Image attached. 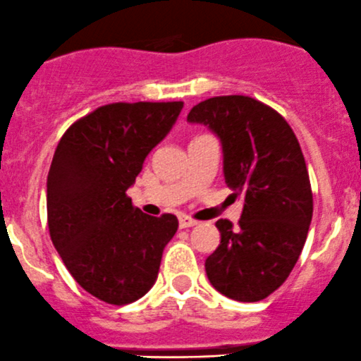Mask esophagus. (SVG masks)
<instances>
[{"mask_svg":"<svg viewBox=\"0 0 361 361\" xmlns=\"http://www.w3.org/2000/svg\"><path fill=\"white\" fill-rule=\"evenodd\" d=\"M195 224H196V221L191 219L189 216H184V214H180L179 216V226L180 228H191V226H195Z\"/></svg>","mask_w":361,"mask_h":361,"instance_id":"esophagus-1","label":"esophagus"}]
</instances>
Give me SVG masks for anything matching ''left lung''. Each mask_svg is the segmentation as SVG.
<instances>
[{
	"mask_svg": "<svg viewBox=\"0 0 361 361\" xmlns=\"http://www.w3.org/2000/svg\"><path fill=\"white\" fill-rule=\"evenodd\" d=\"M188 123L219 138L224 182L244 198L238 226L216 223L221 244L205 259L207 277L231 300H263L293 270L312 219L300 144L283 116L249 96L205 99Z\"/></svg>",
	"mask_w": 361,
	"mask_h": 361,
	"instance_id": "left-lung-1",
	"label": "left lung"
}]
</instances>
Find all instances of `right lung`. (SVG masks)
Returning <instances> with one entry per match:
<instances>
[{"label": "right lung", "mask_w": 361, "mask_h": 361, "mask_svg": "<svg viewBox=\"0 0 361 361\" xmlns=\"http://www.w3.org/2000/svg\"><path fill=\"white\" fill-rule=\"evenodd\" d=\"M182 106L112 103L71 124L59 140L47 177L49 231L68 272L99 300L131 303L158 279L179 221L135 209L126 191Z\"/></svg>", "instance_id": "1"}]
</instances>
